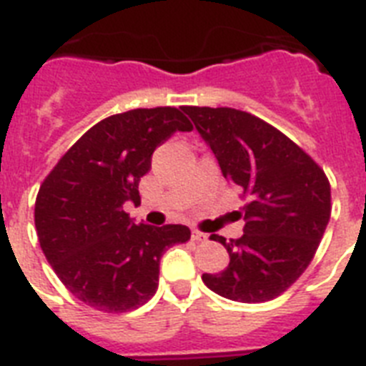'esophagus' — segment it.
I'll return each instance as SVG.
<instances>
[{
    "instance_id": "obj_1",
    "label": "esophagus",
    "mask_w": 366,
    "mask_h": 366,
    "mask_svg": "<svg viewBox=\"0 0 366 366\" xmlns=\"http://www.w3.org/2000/svg\"><path fill=\"white\" fill-rule=\"evenodd\" d=\"M192 239L197 241V243H204V241L208 239V234H202V232H199V230H193Z\"/></svg>"
}]
</instances>
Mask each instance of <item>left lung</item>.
I'll use <instances>...</instances> for the list:
<instances>
[{
  "mask_svg": "<svg viewBox=\"0 0 366 366\" xmlns=\"http://www.w3.org/2000/svg\"><path fill=\"white\" fill-rule=\"evenodd\" d=\"M212 149L222 177L243 189L244 228L224 244L230 263L202 274L224 298L259 304L280 297L313 259L332 214L324 171L280 130L236 108L184 107Z\"/></svg>",
  "mask_w": 366,
  "mask_h": 366,
  "instance_id": "left-lung-1",
  "label": "left lung"
}]
</instances>
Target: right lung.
<instances>
[{
	"mask_svg": "<svg viewBox=\"0 0 366 366\" xmlns=\"http://www.w3.org/2000/svg\"><path fill=\"white\" fill-rule=\"evenodd\" d=\"M189 130L179 108L116 114L84 132L40 186V247L60 282L88 306L123 313L151 300L164 252L192 236L184 224H136L123 209L139 202V179L154 149Z\"/></svg>",
	"mask_w": 366,
	"mask_h": 366,
	"instance_id": "add662e5",
	"label": "right lung"
}]
</instances>
